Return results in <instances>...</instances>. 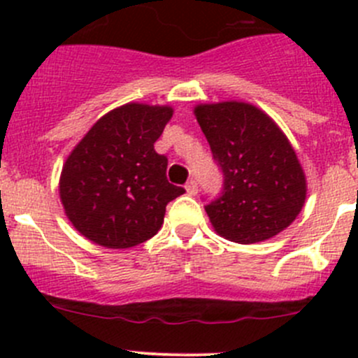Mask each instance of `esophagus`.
<instances>
[{"label":"esophagus","mask_w":358,"mask_h":358,"mask_svg":"<svg viewBox=\"0 0 358 358\" xmlns=\"http://www.w3.org/2000/svg\"><path fill=\"white\" fill-rule=\"evenodd\" d=\"M185 189H187V194H189V196H196L197 192H199V185H197V180H189V182H187V185H185Z\"/></svg>","instance_id":"esophagus-1"}]
</instances>
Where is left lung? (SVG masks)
I'll list each match as a JSON object with an SVG mask.
<instances>
[{"label":"left lung","instance_id":"8db88e82","mask_svg":"<svg viewBox=\"0 0 358 358\" xmlns=\"http://www.w3.org/2000/svg\"><path fill=\"white\" fill-rule=\"evenodd\" d=\"M194 112L223 175L222 194L204 206L216 232L239 244L282 232L306 197L305 173L286 135L249 103H213Z\"/></svg>","mask_w":358,"mask_h":358}]
</instances>
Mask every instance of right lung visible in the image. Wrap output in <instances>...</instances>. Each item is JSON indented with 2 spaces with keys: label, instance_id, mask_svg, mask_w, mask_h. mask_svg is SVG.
I'll use <instances>...</instances> for the list:
<instances>
[{
  "label": "right lung",
  "instance_id": "right-lung-1",
  "mask_svg": "<svg viewBox=\"0 0 358 358\" xmlns=\"http://www.w3.org/2000/svg\"><path fill=\"white\" fill-rule=\"evenodd\" d=\"M171 115V107L126 103L99 119L67 157L60 199L86 239L126 249L161 229L168 202L185 192L168 182V157L154 150Z\"/></svg>",
  "mask_w": 358,
  "mask_h": 358
}]
</instances>
